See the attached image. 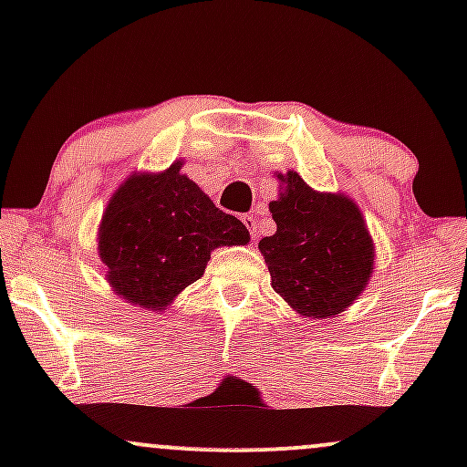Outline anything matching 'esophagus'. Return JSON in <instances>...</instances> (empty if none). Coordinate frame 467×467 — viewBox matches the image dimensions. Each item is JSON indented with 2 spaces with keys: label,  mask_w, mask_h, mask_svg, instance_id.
<instances>
[{
  "label": "esophagus",
  "mask_w": 467,
  "mask_h": 467,
  "mask_svg": "<svg viewBox=\"0 0 467 467\" xmlns=\"http://www.w3.org/2000/svg\"><path fill=\"white\" fill-rule=\"evenodd\" d=\"M244 223L250 230V237L256 239V234H259V230H256V219L252 217V215H244Z\"/></svg>",
  "instance_id": "obj_1"
}]
</instances>
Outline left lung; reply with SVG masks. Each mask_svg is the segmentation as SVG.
<instances>
[{
	"label": "left lung",
	"mask_w": 467,
	"mask_h": 467,
	"mask_svg": "<svg viewBox=\"0 0 467 467\" xmlns=\"http://www.w3.org/2000/svg\"><path fill=\"white\" fill-rule=\"evenodd\" d=\"M270 203L276 233L259 241L272 287L303 316L327 318L356 301L373 270V244L358 206L316 192L294 171Z\"/></svg>",
	"instance_id": "1"
}]
</instances>
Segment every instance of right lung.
<instances>
[{
  "mask_svg": "<svg viewBox=\"0 0 467 467\" xmlns=\"http://www.w3.org/2000/svg\"><path fill=\"white\" fill-rule=\"evenodd\" d=\"M250 234L219 211L173 164L160 175H133L118 189L100 223V259L118 294L162 309L206 270L217 245H244Z\"/></svg>",
  "mask_w": 467,
  "mask_h": 467,
  "instance_id": "1",
  "label": "right lung"
}]
</instances>
